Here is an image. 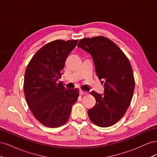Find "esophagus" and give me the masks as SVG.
I'll use <instances>...</instances> for the list:
<instances>
[{"mask_svg": "<svg viewBox=\"0 0 157 157\" xmlns=\"http://www.w3.org/2000/svg\"><path fill=\"white\" fill-rule=\"evenodd\" d=\"M87 94H88V92H86V91H84V90H80V95H86Z\"/></svg>", "mask_w": 157, "mask_h": 157, "instance_id": "34e87169", "label": "esophagus"}]
</instances>
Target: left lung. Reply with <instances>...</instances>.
<instances>
[{"label": "left lung", "instance_id": "8db88e82", "mask_svg": "<svg viewBox=\"0 0 157 157\" xmlns=\"http://www.w3.org/2000/svg\"><path fill=\"white\" fill-rule=\"evenodd\" d=\"M78 47L92 56L98 77L105 80L103 94L90 92L96 103L88 111L90 120L98 126H111L124 115L132 101L135 80L131 64L119 47L105 36L82 39Z\"/></svg>", "mask_w": 157, "mask_h": 157}]
</instances>
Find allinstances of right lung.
<instances>
[{
  "label": "right lung",
  "mask_w": 157,
  "mask_h": 157,
  "mask_svg": "<svg viewBox=\"0 0 157 157\" xmlns=\"http://www.w3.org/2000/svg\"><path fill=\"white\" fill-rule=\"evenodd\" d=\"M78 41L49 42L36 52L27 67L23 84L26 101L36 119L46 127L65 124L77 101L78 90L66 89L58 80Z\"/></svg>",
  "instance_id": "1"
}]
</instances>
